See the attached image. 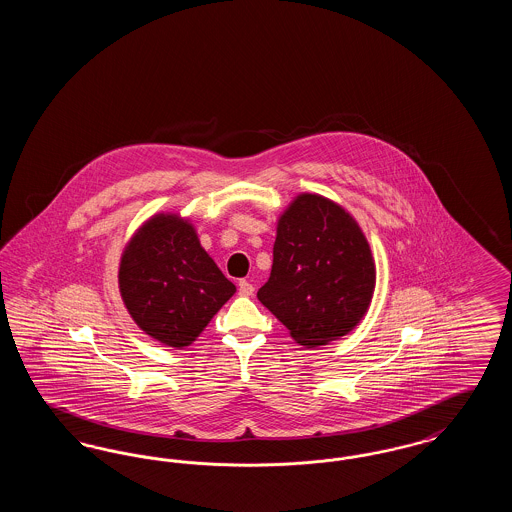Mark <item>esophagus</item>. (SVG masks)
I'll return each instance as SVG.
<instances>
[{
	"label": "esophagus",
	"mask_w": 512,
	"mask_h": 512,
	"mask_svg": "<svg viewBox=\"0 0 512 512\" xmlns=\"http://www.w3.org/2000/svg\"><path fill=\"white\" fill-rule=\"evenodd\" d=\"M238 292H240V295L249 297V295H253L255 288H253V284H251L249 280H240V284H238Z\"/></svg>",
	"instance_id": "34e87169"
}]
</instances>
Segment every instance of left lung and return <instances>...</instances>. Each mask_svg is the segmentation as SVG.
<instances>
[{"label":"left lung","instance_id":"8db88e82","mask_svg":"<svg viewBox=\"0 0 512 512\" xmlns=\"http://www.w3.org/2000/svg\"><path fill=\"white\" fill-rule=\"evenodd\" d=\"M374 284L357 220L322 195L301 194L278 220L270 278L257 297L299 345L318 347L359 324Z\"/></svg>","mask_w":512,"mask_h":512}]
</instances>
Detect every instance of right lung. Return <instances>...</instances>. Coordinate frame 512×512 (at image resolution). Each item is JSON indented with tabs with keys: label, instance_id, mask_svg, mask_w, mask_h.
Here are the masks:
<instances>
[{
	"label": "right lung",
	"instance_id": "1",
	"mask_svg": "<svg viewBox=\"0 0 512 512\" xmlns=\"http://www.w3.org/2000/svg\"><path fill=\"white\" fill-rule=\"evenodd\" d=\"M122 301L134 322L169 347H186L234 295L236 286L201 247L194 226L155 215L124 247Z\"/></svg>",
	"mask_w": 512,
	"mask_h": 512
}]
</instances>
